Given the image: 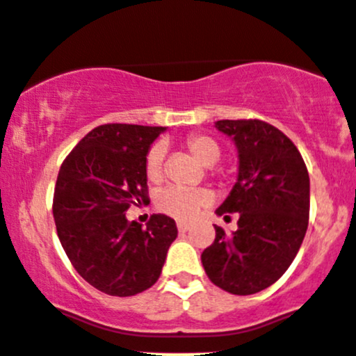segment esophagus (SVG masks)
Here are the masks:
<instances>
[{"label":"esophagus","instance_id":"1","mask_svg":"<svg viewBox=\"0 0 356 356\" xmlns=\"http://www.w3.org/2000/svg\"><path fill=\"white\" fill-rule=\"evenodd\" d=\"M190 229V223L186 222H177V230L179 232H186V230Z\"/></svg>","mask_w":356,"mask_h":356}]
</instances>
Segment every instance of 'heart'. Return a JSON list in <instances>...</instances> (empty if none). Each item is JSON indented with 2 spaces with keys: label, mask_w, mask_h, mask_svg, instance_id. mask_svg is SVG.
Listing matches in <instances>:
<instances>
[{
  "label": "heart",
  "mask_w": 356,
  "mask_h": 356,
  "mask_svg": "<svg viewBox=\"0 0 356 356\" xmlns=\"http://www.w3.org/2000/svg\"><path fill=\"white\" fill-rule=\"evenodd\" d=\"M186 149L190 150L191 154L202 163V165L211 166L218 161L222 150L220 145L214 142L209 136L204 134H191L184 142ZM163 156H165V149L161 143H156L149 149L145 158V175L150 182H158L163 175ZM209 202V193L206 190H186V188H165L161 193L156 198V206L161 213L168 214V216L181 220V222H188L202 207Z\"/></svg>",
  "instance_id": "1"
}]
</instances>
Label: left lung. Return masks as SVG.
<instances>
[{
    "mask_svg": "<svg viewBox=\"0 0 356 356\" xmlns=\"http://www.w3.org/2000/svg\"><path fill=\"white\" fill-rule=\"evenodd\" d=\"M214 127L238 149V181L216 209L238 213V230L214 227L202 266L214 286L230 294H255L286 273L305 238L310 181L300 150L262 120H218Z\"/></svg>",
    "mask_w": 356,
    "mask_h": 356,
    "instance_id": "left-lung-1",
    "label": "left lung"
}]
</instances>
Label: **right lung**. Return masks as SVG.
I'll return each instance as SVG.
<instances>
[{"instance_id": "1", "label": "right lung", "mask_w": 356, "mask_h": 356, "mask_svg": "<svg viewBox=\"0 0 356 356\" xmlns=\"http://www.w3.org/2000/svg\"><path fill=\"white\" fill-rule=\"evenodd\" d=\"M165 127L104 124L70 150L54 186L53 216L74 270L110 296H134L158 282L177 227L152 214L127 222L131 206L147 204L145 158Z\"/></svg>"}]
</instances>
